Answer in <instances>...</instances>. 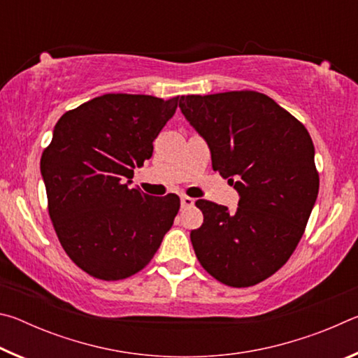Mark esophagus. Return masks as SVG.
Wrapping results in <instances>:
<instances>
[{"label": "esophagus", "mask_w": 358, "mask_h": 358, "mask_svg": "<svg viewBox=\"0 0 358 358\" xmlns=\"http://www.w3.org/2000/svg\"><path fill=\"white\" fill-rule=\"evenodd\" d=\"M192 205H194V199L192 197H187V196L181 197V207L187 208V207H192Z\"/></svg>", "instance_id": "1"}]
</instances>
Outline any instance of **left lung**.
Here are the masks:
<instances>
[{
  "label": "left lung",
  "mask_w": 358,
  "mask_h": 358,
  "mask_svg": "<svg viewBox=\"0 0 358 358\" xmlns=\"http://www.w3.org/2000/svg\"><path fill=\"white\" fill-rule=\"evenodd\" d=\"M180 108L208 143L211 166L240 194L238 208L197 201L203 224L191 230L199 262L230 287L276 273L305 232L319 192L310 132L264 93L181 96Z\"/></svg>",
  "instance_id": "obj_1"
}]
</instances>
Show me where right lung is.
<instances>
[{
    "label": "right lung",
    "instance_id": "1",
    "mask_svg": "<svg viewBox=\"0 0 358 358\" xmlns=\"http://www.w3.org/2000/svg\"><path fill=\"white\" fill-rule=\"evenodd\" d=\"M178 102L180 96L102 94L66 112L42 153L48 215L59 243L98 280L136 275L172 227L177 194L151 197L129 185Z\"/></svg>",
    "mask_w": 358,
    "mask_h": 358
}]
</instances>
